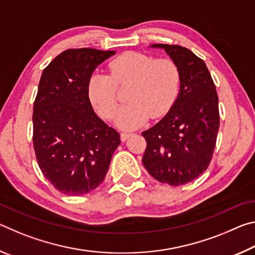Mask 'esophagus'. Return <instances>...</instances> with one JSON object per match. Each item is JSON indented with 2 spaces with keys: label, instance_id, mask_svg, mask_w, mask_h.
Listing matches in <instances>:
<instances>
[{
  "label": "esophagus",
  "instance_id": "obj_1",
  "mask_svg": "<svg viewBox=\"0 0 255 255\" xmlns=\"http://www.w3.org/2000/svg\"><path fill=\"white\" fill-rule=\"evenodd\" d=\"M133 133L132 132H127V131H123L122 133H120V139H122V141H126L129 137L132 136Z\"/></svg>",
  "mask_w": 255,
  "mask_h": 255
}]
</instances>
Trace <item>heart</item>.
I'll list each match as a JSON object with an SVG mask.
<instances>
[{"label": "heart", "instance_id": "heart-1", "mask_svg": "<svg viewBox=\"0 0 255 255\" xmlns=\"http://www.w3.org/2000/svg\"><path fill=\"white\" fill-rule=\"evenodd\" d=\"M110 75L93 73L88 81V96L103 119L114 118L118 103V86L130 84L120 108L117 124L135 129L149 118H159L173 106L179 96L181 72L173 59L126 51L109 64Z\"/></svg>", "mask_w": 255, "mask_h": 255}]
</instances>
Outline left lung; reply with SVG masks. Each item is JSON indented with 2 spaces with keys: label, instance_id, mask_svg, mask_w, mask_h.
<instances>
[{
  "label": "left lung",
  "instance_id": "1",
  "mask_svg": "<svg viewBox=\"0 0 255 255\" xmlns=\"http://www.w3.org/2000/svg\"><path fill=\"white\" fill-rule=\"evenodd\" d=\"M178 64L181 86L165 117L141 132L145 169L154 179L182 185L207 170L219 129L218 96L204 60L179 45L155 44Z\"/></svg>",
  "mask_w": 255,
  "mask_h": 255
}]
</instances>
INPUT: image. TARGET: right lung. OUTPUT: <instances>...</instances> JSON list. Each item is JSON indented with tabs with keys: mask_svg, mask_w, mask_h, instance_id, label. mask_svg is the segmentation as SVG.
Segmentation results:
<instances>
[{
	"mask_svg": "<svg viewBox=\"0 0 255 255\" xmlns=\"http://www.w3.org/2000/svg\"><path fill=\"white\" fill-rule=\"evenodd\" d=\"M112 50L67 49L42 72L33 103V148L42 174L59 192L81 196L105 180L119 132L98 117L88 81Z\"/></svg>",
	"mask_w": 255,
	"mask_h": 255,
	"instance_id": "1",
	"label": "right lung"
}]
</instances>
